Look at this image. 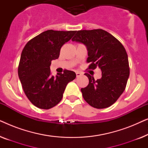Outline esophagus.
Returning a JSON list of instances; mask_svg holds the SVG:
<instances>
[{
  "label": "esophagus",
  "instance_id": "1",
  "mask_svg": "<svg viewBox=\"0 0 148 148\" xmlns=\"http://www.w3.org/2000/svg\"><path fill=\"white\" fill-rule=\"evenodd\" d=\"M82 73H81L80 72H79V71H76V76L77 77H80L81 75H82Z\"/></svg>",
  "mask_w": 148,
  "mask_h": 148
}]
</instances>
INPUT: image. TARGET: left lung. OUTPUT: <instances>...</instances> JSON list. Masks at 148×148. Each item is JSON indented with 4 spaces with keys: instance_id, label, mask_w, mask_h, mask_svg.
Masks as SVG:
<instances>
[{
    "instance_id": "left-lung-1",
    "label": "left lung",
    "mask_w": 148,
    "mask_h": 148,
    "mask_svg": "<svg viewBox=\"0 0 148 148\" xmlns=\"http://www.w3.org/2000/svg\"><path fill=\"white\" fill-rule=\"evenodd\" d=\"M72 41L86 46L89 69L99 67L102 71V77L97 80L85 73L89 84L81 89L84 100L96 108L110 106L124 92L129 77L128 56L124 46L101 29L77 31Z\"/></svg>"
}]
</instances>
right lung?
Instances as JSON below:
<instances>
[{
	"label": "right lung",
	"instance_id": "1",
	"mask_svg": "<svg viewBox=\"0 0 148 148\" xmlns=\"http://www.w3.org/2000/svg\"><path fill=\"white\" fill-rule=\"evenodd\" d=\"M76 31L47 30L26 44L21 52L18 75L29 100L38 108L50 109L62 100L66 85L75 73L64 70L56 77L50 75L52 60L59 57L60 48Z\"/></svg>",
	"mask_w": 148,
	"mask_h": 148
}]
</instances>
